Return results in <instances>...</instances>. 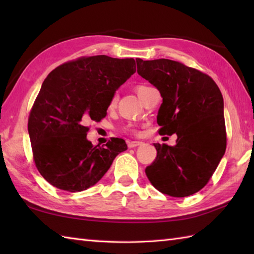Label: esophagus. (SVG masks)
Returning <instances> with one entry per match:
<instances>
[{
  "label": "esophagus",
  "instance_id": "34e87169",
  "mask_svg": "<svg viewBox=\"0 0 254 254\" xmlns=\"http://www.w3.org/2000/svg\"><path fill=\"white\" fill-rule=\"evenodd\" d=\"M143 142H139V141H132V142H128L127 143V146L130 148H134L136 146H139V145H142Z\"/></svg>",
  "mask_w": 254,
  "mask_h": 254
}]
</instances>
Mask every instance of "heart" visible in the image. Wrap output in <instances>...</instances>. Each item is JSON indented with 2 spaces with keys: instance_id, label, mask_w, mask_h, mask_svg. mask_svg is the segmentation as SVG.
<instances>
[{
  "instance_id": "heart-1",
  "label": "heart",
  "mask_w": 254,
  "mask_h": 254,
  "mask_svg": "<svg viewBox=\"0 0 254 254\" xmlns=\"http://www.w3.org/2000/svg\"><path fill=\"white\" fill-rule=\"evenodd\" d=\"M148 88V86H146V85H138L137 87H136V93H137V95L141 97L145 91H146V89ZM117 99H118V96H117V94H115L112 96V98H111V100H110V107H113L116 105V102H117ZM127 131H130V132H132V133H137L135 130H133V128H127Z\"/></svg>"
}]
</instances>
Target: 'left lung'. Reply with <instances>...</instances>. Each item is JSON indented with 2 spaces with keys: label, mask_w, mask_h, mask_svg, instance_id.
Here are the masks:
<instances>
[{
  "label": "left lung",
  "mask_w": 254,
  "mask_h": 254,
  "mask_svg": "<svg viewBox=\"0 0 254 254\" xmlns=\"http://www.w3.org/2000/svg\"><path fill=\"white\" fill-rule=\"evenodd\" d=\"M137 73L163 97L159 134H177L175 146L154 144L157 156L145 169L161 193L185 197L207 185L227 145L224 100L214 79L196 68L168 59H136Z\"/></svg>",
  "instance_id": "obj_1"
}]
</instances>
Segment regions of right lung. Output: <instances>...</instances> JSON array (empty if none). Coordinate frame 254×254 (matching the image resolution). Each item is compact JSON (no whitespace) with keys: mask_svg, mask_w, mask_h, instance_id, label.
<instances>
[{"mask_svg":"<svg viewBox=\"0 0 254 254\" xmlns=\"http://www.w3.org/2000/svg\"><path fill=\"white\" fill-rule=\"evenodd\" d=\"M135 72L134 59L94 56L63 63L48 75L29 113L28 133L35 165L51 186L86 190L127 149L118 137L94 146L85 123L107 116L115 91Z\"/></svg>","mask_w":254,"mask_h":254,"instance_id":"obj_1","label":"right lung"}]
</instances>
